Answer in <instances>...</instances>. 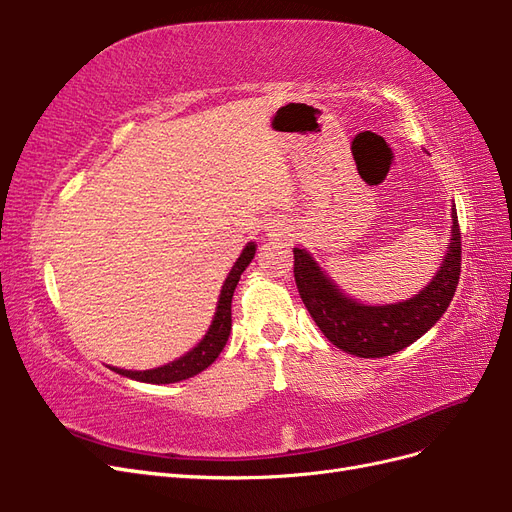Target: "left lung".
Instances as JSON below:
<instances>
[{"label":"left lung","mask_w":512,"mask_h":512,"mask_svg":"<svg viewBox=\"0 0 512 512\" xmlns=\"http://www.w3.org/2000/svg\"><path fill=\"white\" fill-rule=\"evenodd\" d=\"M451 239L442 265L414 297L397 303L367 305L339 288L305 247H292L294 282L309 316L333 346L361 359H380L414 344L436 324L453 301L461 273V232L451 209Z\"/></svg>","instance_id":"8db88e82"}]
</instances>
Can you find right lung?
<instances>
[{"instance_id":"right-lung-1","label":"right lung","mask_w":512,"mask_h":512,"mask_svg":"<svg viewBox=\"0 0 512 512\" xmlns=\"http://www.w3.org/2000/svg\"><path fill=\"white\" fill-rule=\"evenodd\" d=\"M254 254H256V243L254 241L245 243L243 252L239 254L237 262L232 265V269L228 271L226 280L222 284L218 305H215V314H213L209 329L192 350H188L175 361H170L160 367H153V369H121V367H111V365H108V369L117 371L119 376H126L130 380H138V382H147V384H173V382L188 380V378L200 374L203 369H207L215 359H218L220 352L224 350V346L228 342V335L232 329V316H230L232 294H235V288L241 280V273L247 269V265H250Z\"/></svg>"}]
</instances>
